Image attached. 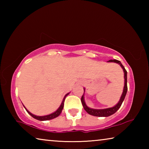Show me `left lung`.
I'll use <instances>...</instances> for the list:
<instances>
[{
	"label": "left lung",
	"instance_id": "left-lung-1",
	"mask_svg": "<svg viewBox=\"0 0 149 149\" xmlns=\"http://www.w3.org/2000/svg\"><path fill=\"white\" fill-rule=\"evenodd\" d=\"M108 62H115L117 63V64H120V66L122 67V68L123 70V72H124V79H125V83H124V87H123V93L122 94V96H121L120 99L119 100L116 104L114 107H113L112 108H104V109H93V108H89L86 105L85 102V100H84V95H82L81 99V103L83 107H84L85 110L88 113V114L92 116H99V117H108L114 114L115 112H116V111L119 109L120 108L121 105H122V102L123 101V100L125 99V97L126 95V93H127V71L125 69V68L123 67V65L122 64V63L120 62V61L117 60H110L108 61ZM84 89V93H85V89Z\"/></svg>",
	"mask_w": 149,
	"mask_h": 149
}]
</instances>
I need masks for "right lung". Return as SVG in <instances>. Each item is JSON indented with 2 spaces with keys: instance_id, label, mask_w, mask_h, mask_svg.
Masks as SVG:
<instances>
[{
  "instance_id": "right-lung-1",
  "label": "right lung",
  "mask_w": 149,
  "mask_h": 149,
  "mask_svg": "<svg viewBox=\"0 0 149 149\" xmlns=\"http://www.w3.org/2000/svg\"><path fill=\"white\" fill-rule=\"evenodd\" d=\"M68 95H69V93H68V94H66V95H65L64 96V99H63V100H62V103H61V104H60V107H59L58 108L57 110L55 111L54 112L52 113V114H49V115H47V116H35V115H34V114H31V113L30 112H29V111L26 109V107H25L24 106V108H25V109L26 110L27 113H28V114H29V115H31L33 118H34L35 119L38 120H40V121H45V120H52V119H54V118H55L58 117L60 114H61L62 110V109H63V108H64V100H65V97H67Z\"/></svg>"
}]
</instances>
